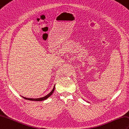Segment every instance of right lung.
I'll use <instances>...</instances> for the list:
<instances>
[{"mask_svg":"<svg viewBox=\"0 0 129 129\" xmlns=\"http://www.w3.org/2000/svg\"><path fill=\"white\" fill-rule=\"evenodd\" d=\"M54 89H55V85L54 86V87L52 89V91H51L49 94H48L47 95H46V96H44L43 97H42V98H26V97H22V98H23L24 99H25V100H29V101H43V100H46L47 98H48L49 97H50L51 95L52 94V93H53L54 91Z\"/></svg>","mask_w":129,"mask_h":129,"instance_id":"right-lung-1","label":"right lung"}]
</instances>
